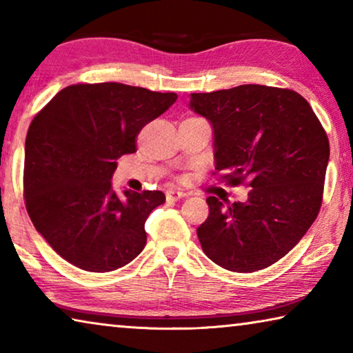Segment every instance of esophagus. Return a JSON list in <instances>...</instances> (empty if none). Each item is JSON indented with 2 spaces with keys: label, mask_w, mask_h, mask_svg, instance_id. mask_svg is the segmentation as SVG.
<instances>
[{
  "label": "esophagus",
  "mask_w": 353,
  "mask_h": 353,
  "mask_svg": "<svg viewBox=\"0 0 353 353\" xmlns=\"http://www.w3.org/2000/svg\"><path fill=\"white\" fill-rule=\"evenodd\" d=\"M183 196H187V193H183L182 190H170L166 191V199L168 201H177L183 198Z\"/></svg>",
  "instance_id": "1"
}]
</instances>
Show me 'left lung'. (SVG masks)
<instances>
[{"label":"left lung","instance_id":"obj_1","mask_svg":"<svg viewBox=\"0 0 353 353\" xmlns=\"http://www.w3.org/2000/svg\"><path fill=\"white\" fill-rule=\"evenodd\" d=\"M191 109L212 123L221 181L249 187L246 202L207 198L202 250L227 271L255 272L301 241L324 198L330 145L307 99L290 88L246 83L193 93Z\"/></svg>","mask_w":353,"mask_h":353}]
</instances>
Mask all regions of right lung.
I'll return each mask as SVG.
<instances>
[{
  "label": "right lung",
  "mask_w": 353,
  "mask_h": 353,
  "mask_svg": "<svg viewBox=\"0 0 353 353\" xmlns=\"http://www.w3.org/2000/svg\"><path fill=\"white\" fill-rule=\"evenodd\" d=\"M119 82L73 83L28 129L23 196L29 218L56 252L79 270L110 272L139 255L145 223L162 191H112L117 160L137 151L140 130L176 103Z\"/></svg>",
  "instance_id": "1"
}]
</instances>
